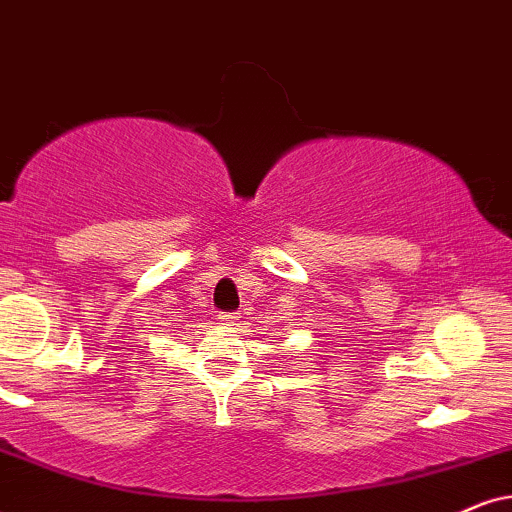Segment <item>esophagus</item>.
<instances>
[{"mask_svg": "<svg viewBox=\"0 0 512 512\" xmlns=\"http://www.w3.org/2000/svg\"><path fill=\"white\" fill-rule=\"evenodd\" d=\"M238 319H241V316H238L236 312H224V314H219V323H222L224 328H234V326H238Z\"/></svg>", "mask_w": 512, "mask_h": 512, "instance_id": "esophagus-1", "label": "esophagus"}]
</instances>
